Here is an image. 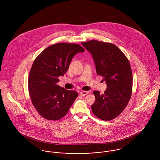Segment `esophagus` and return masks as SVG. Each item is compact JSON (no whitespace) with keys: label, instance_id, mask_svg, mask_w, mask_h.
Instances as JSON below:
<instances>
[{"label":"esophagus","instance_id":"1","mask_svg":"<svg viewBox=\"0 0 160 160\" xmlns=\"http://www.w3.org/2000/svg\"><path fill=\"white\" fill-rule=\"evenodd\" d=\"M88 93H89V92L88 91H81L80 92V93H79L80 95H81V96H85Z\"/></svg>","mask_w":160,"mask_h":160}]
</instances>
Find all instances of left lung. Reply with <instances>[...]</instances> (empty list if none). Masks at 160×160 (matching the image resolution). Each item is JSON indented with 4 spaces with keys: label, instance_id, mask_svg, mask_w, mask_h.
<instances>
[{
    "label": "left lung",
    "instance_id": "8db88e82",
    "mask_svg": "<svg viewBox=\"0 0 160 160\" xmlns=\"http://www.w3.org/2000/svg\"><path fill=\"white\" fill-rule=\"evenodd\" d=\"M82 44L91 54L97 74L103 77L107 86L104 93L93 91L92 112L102 120H112L122 113L131 96L132 75L129 61L113 44L91 40Z\"/></svg>",
    "mask_w": 160,
    "mask_h": 160
}]
</instances>
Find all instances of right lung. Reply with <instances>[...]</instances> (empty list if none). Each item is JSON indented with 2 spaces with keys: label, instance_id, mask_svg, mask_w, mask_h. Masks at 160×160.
<instances>
[{
  "label": "right lung",
  "instance_id": "1",
  "mask_svg": "<svg viewBox=\"0 0 160 160\" xmlns=\"http://www.w3.org/2000/svg\"><path fill=\"white\" fill-rule=\"evenodd\" d=\"M84 52L78 44L58 43L35 59L29 76V92L33 106L44 118L59 120L68 112L78 93L58 86V77L67 71L73 57Z\"/></svg>",
  "mask_w": 160,
  "mask_h": 160
}]
</instances>
